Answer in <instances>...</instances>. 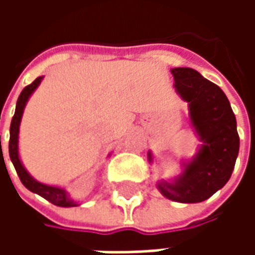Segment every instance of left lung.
<instances>
[{
    "label": "left lung",
    "instance_id": "obj_1",
    "mask_svg": "<svg viewBox=\"0 0 255 255\" xmlns=\"http://www.w3.org/2000/svg\"><path fill=\"white\" fill-rule=\"evenodd\" d=\"M175 89L188 102L190 120L202 140L173 183L160 182L161 194L182 203L202 202L230 180L239 153V135L230 101L217 84L192 68L171 69ZM151 161V153H149Z\"/></svg>",
    "mask_w": 255,
    "mask_h": 255
}]
</instances>
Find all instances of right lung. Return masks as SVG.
I'll list each match as a JSON object with an SVG mask.
<instances>
[{"mask_svg":"<svg viewBox=\"0 0 255 255\" xmlns=\"http://www.w3.org/2000/svg\"><path fill=\"white\" fill-rule=\"evenodd\" d=\"M42 79H43V76L36 78L32 83L25 86L23 91L20 93L19 100H17V104H16L14 116L12 117V123H10V131H9L10 132V138H9V157H10V161L13 162L14 169L17 172L20 180L24 184L25 188H28L30 191L35 192L38 195H41V197L47 199L53 205H57V206H61V208H71V206H76V203L68 198L65 190L36 182L35 179L31 177L30 173L25 171L24 166H23L19 158V144L17 143H19V126L20 122H21V116H23V111H24V106L28 98H30V95L35 91L36 87L41 83Z\"/></svg>","mask_w":255,"mask_h":255,"instance_id":"right-lung-1","label":"right lung"}]
</instances>
